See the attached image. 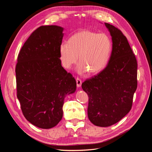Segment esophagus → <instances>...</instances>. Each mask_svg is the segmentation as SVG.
<instances>
[{
	"instance_id": "obj_1",
	"label": "esophagus",
	"mask_w": 152,
	"mask_h": 152,
	"mask_svg": "<svg viewBox=\"0 0 152 152\" xmlns=\"http://www.w3.org/2000/svg\"><path fill=\"white\" fill-rule=\"evenodd\" d=\"M76 82H77V87H80L82 85V80L79 78H77L76 79Z\"/></svg>"
}]
</instances>
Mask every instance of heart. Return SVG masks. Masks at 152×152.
Returning <instances> with one entry per match:
<instances>
[{"mask_svg": "<svg viewBox=\"0 0 152 152\" xmlns=\"http://www.w3.org/2000/svg\"><path fill=\"white\" fill-rule=\"evenodd\" d=\"M112 49V40L107 34L84 30L72 35L68 43L61 44L59 58L63 66L69 69L77 62L79 56V72L88 71L95 74L107 65Z\"/></svg>", "mask_w": 152, "mask_h": 152, "instance_id": "1", "label": "heart"}]
</instances>
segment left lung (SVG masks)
I'll return each instance as SVG.
<instances>
[{"label": "left lung", "mask_w": 152, "mask_h": 152, "mask_svg": "<svg viewBox=\"0 0 152 152\" xmlns=\"http://www.w3.org/2000/svg\"><path fill=\"white\" fill-rule=\"evenodd\" d=\"M104 25L112 40L108 65L82 84L89 97L88 118L99 127L113 125L129 112L137 86V63L127 38L116 27Z\"/></svg>", "instance_id": "1"}]
</instances>
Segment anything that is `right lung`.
Returning <instances> with one entry per match:
<instances>
[{
    "instance_id": "add662e5",
    "label": "right lung",
    "mask_w": 152,
    "mask_h": 152,
    "mask_svg": "<svg viewBox=\"0 0 152 152\" xmlns=\"http://www.w3.org/2000/svg\"><path fill=\"white\" fill-rule=\"evenodd\" d=\"M63 28L42 26L26 40L16 66L17 98L23 114L35 126L50 129L61 120L65 96L75 93L74 77L61 66Z\"/></svg>"
}]
</instances>
